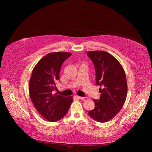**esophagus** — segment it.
Listing matches in <instances>:
<instances>
[{"label": "esophagus", "mask_w": 152, "mask_h": 152, "mask_svg": "<svg viewBox=\"0 0 152 152\" xmlns=\"http://www.w3.org/2000/svg\"><path fill=\"white\" fill-rule=\"evenodd\" d=\"M75 97L78 98V99H84L85 97H81V96H75Z\"/></svg>", "instance_id": "esophagus-1"}]
</instances>
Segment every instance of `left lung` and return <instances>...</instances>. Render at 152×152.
<instances>
[{
  "label": "left lung",
  "mask_w": 152,
  "mask_h": 152,
  "mask_svg": "<svg viewBox=\"0 0 152 152\" xmlns=\"http://www.w3.org/2000/svg\"><path fill=\"white\" fill-rule=\"evenodd\" d=\"M87 55L94 65L96 84L101 87L100 99L93 100L95 107L88 115L97 121L107 122L121 110L126 101V74L118 60L105 51H88Z\"/></svg>",
  "instance_id": "obj_1"
}]
</instances>
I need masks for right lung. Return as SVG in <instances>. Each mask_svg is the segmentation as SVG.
Returning a JSON list of instances; mask_svg holds the SVG:
<instances>
[{
    "instance_id": "1",
    "label": "right lung",
    "mask_w": 152,
    "mask_h": 152,
    "mask_svg": "<svg viewBox=\"0 0 152 152\" xmlns=\"http://www.w3.org/2000/svg\"><path fill=\"white\" fill-rule=\"evenodd\" d=\"M72 55L70 52L47 54L33 69L29 83L30 98L39 113L49 121H56L67 113L72 97L53 94L55 83L59 80L61 67Z\"/></svg>"
}]
</instances>
